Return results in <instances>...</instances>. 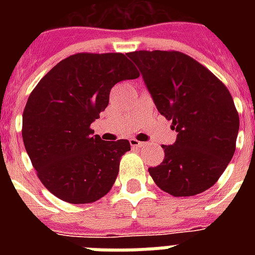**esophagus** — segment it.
<instances>
[{
  "label": "esophagus",
  "instance_id": "obj_1",
  "mask_svg": "<svg viewBox=\"0 0 255 255\" xmlns=\"http://www.w3.org/2000/svg\"><path fill=\"white\" fill-rule=\"evenodd\" d=\"M129 143H131L132 148H144L147 145V143H144V141H139V140L136 139H131L129 140Z\"/></svg>",
  "mask_w": 255,
  "mask_h": 255
}]
</instances>
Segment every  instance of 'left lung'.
Returning a JSON list of instances; mask_svg holds the SVG:
<instances>
[{
	"mask_svg": "<svg viewBox=\"0 0 255 255\" xmlns=\"http://www.w3.org/2000/svg\"><path fill=\"white\" fill-rule=\"evenodd\" d=\"M143 75L156 107L177 132L163 145V163L148 172L174 197L205 192L220 178L236 151L240 118L226 86L200 62L180 51L128 53Z\"/></svg>",
	"mask_w": 255,
	"mask_h": 255,
	"instance_id": "obj_1",
	"label": "left lung"
}]
</instances>
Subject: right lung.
<instances>
[{"label":"right lung","mask_w":255,"mask_h":255,"mask_svg":"<svg viewBox=\"0 0 255 255\" xmlns=\"http://www.w3.org/2000/svg\"><path fill=\"white\" fill-rule=\"evenodd\" d=\"M139 71L122 53H78L55 65L30 94L22 139L38 178L70 204H90L111 190L128 140L106 141L91 123L111 88Z\"/></svg>","instance_id":"add662e5"}]
</instances>
